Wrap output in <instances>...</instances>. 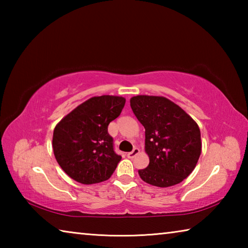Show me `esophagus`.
Segmentation results:
<instances>
[{"mask_svg":"<svg viewBox=\"0 0 248 248\" xmlns=\"http://www.w3.org/2000/svg\"><path fill=\"white\" fill-rule=\"evenodd\" d=\"M140 153V150L138 149V148H134L131 152H129L128 154H127V156H128V158H133L134 156H136V155H138Z\"/></svg>","mask_w":248,"mask_h":248,"instance_id":"1","label":"esophagus"}]
</instances>
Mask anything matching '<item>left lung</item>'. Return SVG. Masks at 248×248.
Segmentation results:
<instances>
[{
  "label": "left lung",
  "mask_w": 248,
  "mask_h": 248,
  "mask_svg": "<svg viewBox=\"0 0 248 248\" xmlns=\"http://www.w3.org/2000/svg\"><path fill=\"white\" fill-rule=\"evenodd\" d=\"M130 106L145 129V153L150 163L140 170L143 182L165 188L189 176L201 154V134L196 121L163 96L138 95Z\"/></svg>",
  "instance_id": "obj_1"
}]
</instances>
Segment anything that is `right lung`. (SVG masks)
Returning <instances> with one entry per match:
<instances>
[{
  "label": "right lung",
  "mask_w": 248,
  "mask_h": 248,
  "mask_svg": "<svg viewBox=\"0 0 248 248\" xmlns=\"http://www.w3.org/2000/svg\"><path fill=\"white\" fill-rule=\"evenodd\" d=\"M125 104L121 96H94L64 116L53 130L52 149L58 164L75 182H105L114 173L121 156L112 148L108 124Z\"/></svg>",
  "instance_id": "add662e5"
}]
</instances>
